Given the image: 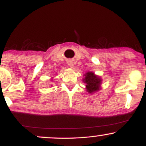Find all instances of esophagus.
Segmentation results:
<instances>
[{"mask_svg":"<svg viewBox=\"0 0 146 146\" xmlns=\"http://www.w3.org/2000/svg\"><path fill=\"white\" fill-rule=\"evenodd\" d=\"M67 63H68V65L69 67H71V68L74 67V64H73V62L71 60H68Z\"/></svg>","mask_w":146,"mask_h":146,"instance_id":"esophagus-1","label":"esophagus"}]
</instances>
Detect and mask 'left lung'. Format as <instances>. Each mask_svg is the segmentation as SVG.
Returning a JSON list of instances; mask_svg holds the SVG:
<instances>
[{"instance_id":"1","label":"left lung","mask_w":146,"mask_h":146,"mask_svg":"<svg viewBox=\"0 0 146 146\" xmlns=\"http://www.w3.org/2000/svg\"><path fill=\"white\" fill-rule=\"evenodd\" d=\"M83 82L86 83V89L88 93H93L100 89L102 79L93 72H88L84 75Z\"/></svg>"}]
</instances>
